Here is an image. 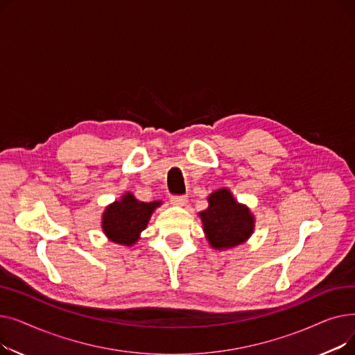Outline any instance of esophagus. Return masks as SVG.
<instances>
[{
	"mask_svg": "<svg viewBox=\"0 0 355 355\" xmlns=\"http://www.w3.org/2000/svg\"><path fill=\"white\" fill-rule=\"evenodd\" d=\"M187 197L184 196H175V197H171V204H174V206H185L187 204Z\"/></svg>",
	"mask_w": 355,
	"mask_h": 355,
	"instance_id": "obj_1",
	"label": "esophagus"
}]
</instances>
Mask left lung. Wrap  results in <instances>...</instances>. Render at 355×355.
<instances>
[{
  "mask_svg": "<svg viewBox=\"0 0 355 355\" xmlns=\"http://www.w3.org/2000/svg\"><path fill=\"white\" fill-rule=\"evenodd\" d=\"M209 207L198 213L209 245L226 250L243 245L254 233V216L239 202L229 189H218L209 197Z\"/></svg>",
  "mask_w": 355,
  "mask_h": 355,
  "instance_id": "8db88e82",
  "label": "left lung"
}]
</instances>
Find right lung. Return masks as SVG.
Returning <instances> with one entry per match:
<instances>
[{
	"instance_id": "1",
	"label": "right lung",
	"mask_w": 355,
	"mask_h": 355,
	"mask_svg": "<svg viewBox=\"0 0 355 355\" xmlns=\"http://www.w3.org/2000/svg\"><path fill=\"white\" fill-rule=\"evenodd\" d=\"M162 201L144 202L126 191L119 200L106 206L102 213V232L107 240L122 246H134L146 229L153 213L161 206Z\"/></svg>"
}]
</instances>
